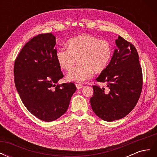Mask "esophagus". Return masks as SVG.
Masks as SVG:
<instances>
[{
  "mask_svg": "<svg viewBox=\"0 0 157 157\" xmlns=\"http://www.w3.org/2000/svg\"><path fill=\"white\" fill-rule=\"evenodd\" d=\"M76 87H77V90H79L80 88H82L83 86H82V85H81V84H76Z\"/></svg>",
  "mask_w": 157,
  "mask_h": 157,
  "instance_id": "esophagus-1",
  "label": "esophagus"
}]
</instances>
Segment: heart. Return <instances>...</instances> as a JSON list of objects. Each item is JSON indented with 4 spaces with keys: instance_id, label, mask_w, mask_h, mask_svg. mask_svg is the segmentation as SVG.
<instances>
[{
    "instance_id": "b5f03b06",
    "label": "heart",
    "mask_w": 157,
    "mask_h": 157,
    "mask_svg": "<svg viewBox=\"0 0 157 157\" xmlns=\"http://www.w3.org/2000/svg\"><path fill=\"white\" fill-rule=\"evenodd\" d=\"M67 46V49L58 50L56 59L60 68L65 71L70 70L76 59H78L79 65L67 74L69 81L83 82L91 78L94 72L101 73L105 70L111 59L110 43L92 35L84 34L71 38Z\"/></svg>"
}]
</instances>
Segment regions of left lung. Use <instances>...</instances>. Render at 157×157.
<instances>
[{"mask_svg": "<svg viewBox=\"0 0 157 157\" xmlns=\"http://www.w3.org/2000/svg\"><path fill=\"white\" fill-rule=\"evenodd\" d=\"M114 51L107 68L96 78L105 82L108 89L92 86L90 105L102 120L111 122L126 117L134 108L142 89V71L134 46L121 36L115 40Z\"/></svg>", "mask_w": 157, "mask_h": 157, "instance_id": "obj_1", "label": "left lung"}]
</instances>
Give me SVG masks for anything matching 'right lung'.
I'll list each match as a JSON object with an SVG mask.
<instances>
[{"instance_id":"obj_1","label":"right lung","mask_w":157,"mask_h":157,"mask_svg":"<svg viewBox=\"0 0 157 157\" xmlns=\"http://www.w3.org/2000/svg\"><path fill=\"white\" fill-rule=\"evenodd\" d=\"M56 39L51 33L33 37L14 63V82L23 103L45 122L58 119L67 111L77 90L72 82L56 84L63 77L56 59Z\"/></svg>"}]
</instances>
